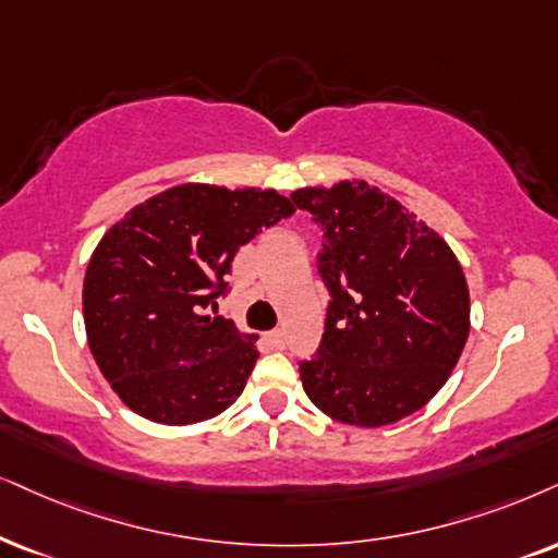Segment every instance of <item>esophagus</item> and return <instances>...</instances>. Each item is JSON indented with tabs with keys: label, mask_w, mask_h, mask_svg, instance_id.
<instances>
[{
	"label": "esophagus",
	"mask_w": 558,
	"mask_h": 558,
	"mask_svg": "<svg viewBox=\"0 0 558 558\" xmlns=\"http://www.w3.org/2000/svg\"><path fill=\"white\" fill-rule=\"evenodd\" d=\"M267 342H270L275 350H283L286 348V331L283 329H272L270 335H267Z\"/></svg>",
	"instance_id": "esophagus-1"
}]
</instances>
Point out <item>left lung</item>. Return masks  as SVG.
<instances>
[{"mask_svg":"<svg viewBox=\"0 0 558 558\" xmlns=\"http://www.w3.org/2000/svg\"><path fill=\"white\" fill-rule=\"evenodd\" d=\"M293 203L324 231L327 324L299 363L306 397L331 420L384 427L446 386L471 329L463 267L446 239L365 180L301 187Z\"/></svg>","mask_w":558,"mask_h":558,"instance_id":"1","label":"left lung"}]
</instances>
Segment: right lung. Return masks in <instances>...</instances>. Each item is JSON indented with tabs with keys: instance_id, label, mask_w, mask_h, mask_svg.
Instances as JSON below:
<instances>
[{
	"instance_id": "right-lung-1",
	"label": "right lung",
	"mask_w": 558,
	"mask_h": 558,
	"mask_svg": "<svg viewBox=\"0 0 558 558\" xmlns=\"http://www.w3.org/2000/svg\"><path fill=\"white\" fill-rule=\"evenodd\" d=\"M295 210L278 190L203 182L131 208L84 275V329L97 368L141 417L195 425L234 404L257 363V335L218 316L239 246Z\"/></svg>"
}]
</instances>
